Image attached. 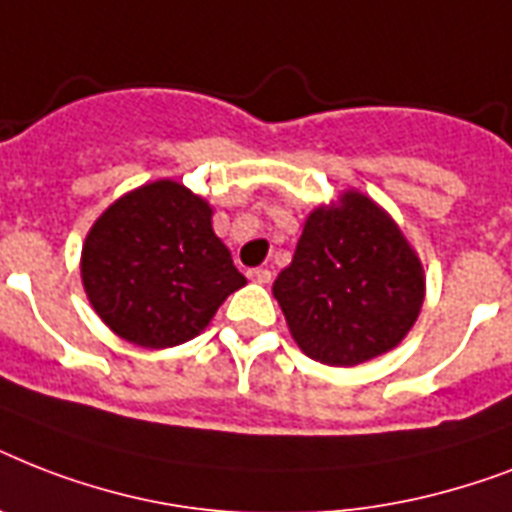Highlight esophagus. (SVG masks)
Wrapping results in <instances>:
<instances>
[{"mask_svg":"<svg viewBox=\"0 0 512 512\" xmlns=\"http://www.w3.org/2000/svg\"><path fill=\"white\" fill-rule=\"evenodd\" d=\"M247 276L255 281V284H271V271H268V268H252Z\"/></svg>","mask_w":512,"mask_h":512,"instance_id":"34e87169","label":"esophagus"}]
</instances>
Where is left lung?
<instances>
[{
    "label": "left lung",
    "instance_id": "1",
    "mask_svg": "<svg viewBox=\"0 0 512 512\" xmlns=\"http://www.w3.org/2000/svg\"><path fill=\"white\" fill-rule=\"evenodd\" d=\"M273 297L305 356L356 366L396 348L414 327L425 273L393 217L364 193L345 191L308 215Z\"/></svg>",
    "mask_w": 512,
    "mask_h": 512
}]
</instances>
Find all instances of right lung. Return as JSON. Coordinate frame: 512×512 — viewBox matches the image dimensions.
Masks as SVG:
<instances>
[{
  "label": "right lung",
  "instance_id": "obj_1",
  "mask_svg": "<svg viewBox=\"0 0 512 512\" xmlns=\"http://www.w3.org/2000/svg\"><path fill=\"white\" fill-rule=\"evenodd\" d=\"M82 284L103 324L140 348L193 340L247 279L212 231V207L175 180L116 199L87 233Z\"/></svg>",
  "mask_w": 512,
  "mask_h": 512
}]
</instances>
